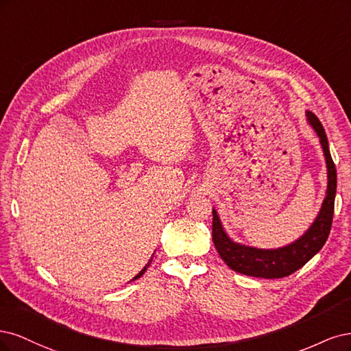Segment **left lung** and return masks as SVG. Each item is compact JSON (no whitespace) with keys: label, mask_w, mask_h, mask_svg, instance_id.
I'll use <instances>...</instances> for the list:
<instances>
[{"label":"left lung","mask_w":351,"mask_h":351,"mask_svg":"<svg viewBox=\"0 0 351 351\" xmlns=\"http://www.w3.org/2000/svg\"><path fill=\"white\" fill-rule=\"evenodd\" d=\"M309 125L319 137L324 150L328 173L326 195L311 228L298 241L277 250H259V247L233 242L224 232L217 211L213 208V242L223 261L236 273L251 277L281 278L295 273L311 258L321 251L331 230L334 216V201L337 192V171L328 147V138L319 119L312 112H306Z\"/></svg>","instance_id":"8db88e82"}]
</instances>
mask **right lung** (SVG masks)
Masks as SVG:
<instances>
[{"label":"right lung","instance_id":"add662e5","mask_svg":"<svg viewBox=\"0 0 351 351\" xmlns=\"http://www.w3.org/2000/svg\"><path fill=\"white\" fill-rule=\"evenodd\" d=\"M152 259H153V258H152ZM152 259H150V261H149V264H147V265H145V267H144V268H143V269H141V271H140V273H138V274H137V276H135V277H134V278H132V280H137V278H138V277H141V276H143V274H144V273H145V269H147V268H149V265H150V264H152Z\"/></svg>","mask_w":351,"mask_h":351}]
</instances>
